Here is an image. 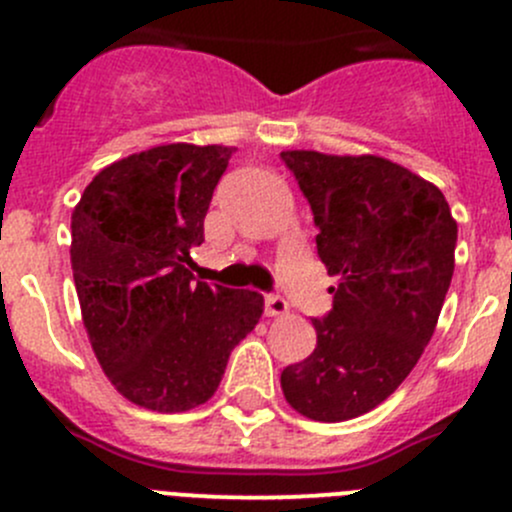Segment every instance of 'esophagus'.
Masks as SVG:
<instances>
[{
    "instance_id": "34e87169",
    "label": "esophagus",
    "mask_w": 512,
    "mask_h": 512,
    "mask_svg": "<svg viewBox=\"0 0 512 512\" xmlns=\"http://www.w3.org/2000/svg\"><path fill=\"white\" fill-rule=\"evenodd\" d=\"M289 312V304L277 294H267L265 297V314L267 317H285Z\"/></svg>"
}]
</instances>
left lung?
<instances>
[{
	"instance_id": "left-lung-1",
	"label": "left lung",
	"mask_w": 512,
	"mask_h": 512,
	"mask_svg": "<svg viewBox=\"0 0 512 512\" xmlns=\"http://www.w3.org/2000/svg\"><path fill=\"white\" fill-rule=\"evenodd\" d=\"M280 156L314 213L319 260L339 277L332 312L312 322L317 347L282 371V391L312 421H347L389 399L431 342L458 225L441 190L399 163Z\"/></svg>"
}]
</instances>
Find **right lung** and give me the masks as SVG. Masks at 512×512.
Returning <instances> with one entry per match:
<instances>
[{"instance_id":"right-lung-1","label":"right lung","mask_w":512,"mask_h":512,"mask_svg":"<svg viewBox=\"0 0 512 512\" xmlns=\"http://www.w3.org/2000/svg\"><path fill=\"white\" fill-rule=\"evenodd\" d=\"M235 148L168 143L106 165L71 213L86 334L116 391L158 414L205 404L260 322L252 289L195 282L213 190Z\"/></svg>"}]
</instances>
